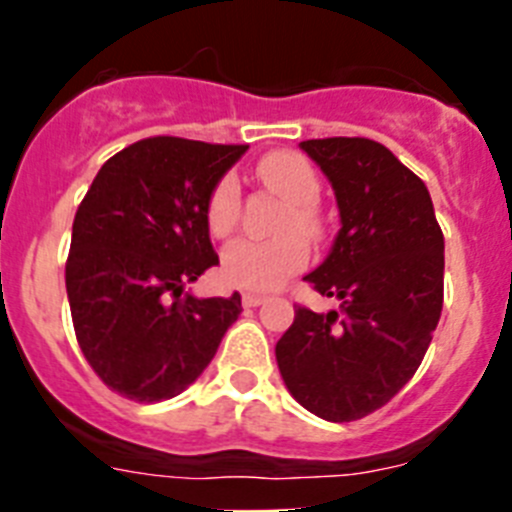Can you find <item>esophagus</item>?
<instances>
[{"label":"esophagus","mask_w":512,"mask_h":512,"mask_svg":"<svg viewBox=\"0 0 512 512\" xmlns=\"http://www.w3.org/2000/svg\"><path fill=\"white\" fill-rule=\"evenodd\" d=\"M264 302H266V297L256 295V292H246V295H243V307H259V305H264Z\"/></svg>","instance_id":"34e87169"}]
</instances>
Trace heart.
<instances>
[{
  "mask_svg": "<svg viewBox=\"0 0 512 512\" xmlns=\"http://www.w3.org/2000/svg\"><path fill=\"white\" fill-rule=\"evenodd\" d=\"M256 171L266 187L274 189L279 197L289 202L282 223H279V233L284 235L274 241L238 238V241L228 243L223 248L220 271H223L225 282L233 287L269 292L287 282L289 277H295L300 269H305L307 243L302 241V235L307 241H318L323 233V223L312 207L320 194V182L310 161L300 153L289 151L269 153L266 158H261ZM238 215H241V187H238L235 176L225 174L217 179L207 197V230L217 238H223L235 228ZM292 229H297L298 233L292 234Z\"/></svg>",
  "mask_w": 512,
  "mask_h": 512,
  "instance_id": "heart-1",
  "label": "heart"
}]
</instances>
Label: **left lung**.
Instances as JSON below:
<instances>
[{"label":"left lung","instance_id":"8db88e82","mask_svg":"<svg viewBox=\"0 0 512 512\" xmlns=\"http://www.w3.org/2000/svg\"><path fill=\"white\" fill-rule=\"evenodd\" d=\"M336 189L341 230L305 282L341 310L297 305L277 364L302 408L348 423L392 400L418 372L443 307V233L431 194L369 138L302 140Z\"/></svg>","mask_w":512,"mask_h":512}]
</instances>
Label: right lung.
Masks as SVG:
<instances>
[{
	"mask_svg": "<svg viewBox=\"0 0 512 512\" xmlns=\"http://www.w3.org/2000/svg\"><path fill=\"white\" fill-rule=\"evenodd\" d=\"M246 146L156 135L104 161L71 230L66 292L81 354L135 402L179 395L205 372L241 295L197 300L184 287L220 264L205 207Z\"/></svg>",
	"mask_w": 512,
	"mask_h": 512,
	"instance_id": "right-lung-1",
	"label": "right lung"
}]
</instances>
